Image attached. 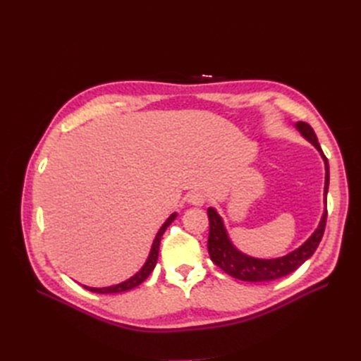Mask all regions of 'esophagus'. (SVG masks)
Returning a JSON list of instances; mask_svg holds the SVG:
<instances>
[{"instance_id": "34e87169", "label": "esophagus", "mask_w": 361, "mask_h": 361, "mask_svg": "<svg viewBox=\"0 0 361 361\" xmlns=\"http://www.w3.org/2000/svg\"><path fill=\"white\" fill-rule=\"evenodd\" d=\"M206 194L203 191H192L188 195V202L194 206H203L206 203Z\"/></svg>"}]
</instances>
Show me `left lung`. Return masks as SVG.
Returning <instances> with one entry per match:
<instances>
[{
	"mask_svg": "<svg viewBox=\"0 0 361 361\" xmlns=\"http://www.w3.org/2000/svg\"><path fill=\"white\" fill-rule=\"evenodd\" d=\"M297 129L301 135L309 140L310 143L318 149L324 162H325V206H326V192H329L330 185V167L329 161H326L324 152L318 143V137H316L312 126L305 122H298ZM207 218H209V238H207V251H209L211 260L216 267H220L228 276L239 279L243 281H269L280 277H285L297 268H300L305 260H307L318 248L324 231L326 224V207L324 215L319 221V226L313 235L305 241L301 247L293 250L292 253L277 257V259H256L241 253L232 243L231 238L227 235L226 227L223 224L221 216L216 214L214 207L207 209Z\"/></svg>",
	"mask_w": 361,
	"mask_h": 361,
	"instance_id": "8db88e82",
	"label": "left lung"
}]
</instances>
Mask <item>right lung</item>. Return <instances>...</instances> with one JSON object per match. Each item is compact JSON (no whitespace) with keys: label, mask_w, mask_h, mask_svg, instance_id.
<instances>
[{"label":"right lung","mask_w":361,"mask_h":361,"mask_svg":"<svg viewBox=\"0 0 361 361\" xmlns=\"http://www.w3.org/2000/svg\"><path fill=\"white\" fill-rule=\"evenodd\" d=\"M176 216H178L176 212L171 214V215L167 218V221L162 224V227L159 228V232L157 233V236H155V239H154V244H152L150 255H149V257H147V260H146V264L143 265V268H141V269L137 272V274H135L134 277L128 279V280L123 281V283H118V285L108 286V288H89V286H84V285H82V288H85L87 290L96 292V293H118V292H125V290H129V289H133V288L141 285V283H143V281L150 276V272L154 271V268H155V265H157V260H158V251H159L161 236L164 235V232H166V228L171 224V221H173Z\"/></svg>","instance_id":"add662e5"}]
</instances>
